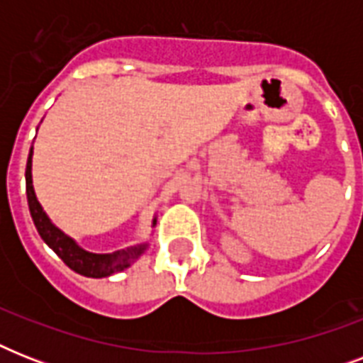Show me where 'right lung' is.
Instances as JSON below:
<instances>
[{
    "mask_svg": "<svg viewBox=\"0 0 363 363\" xmlns=\"http://www.w3.org/2000/svg\"><path fill=\"white\" fill-rule=\"evenodd\" d=\"M31 154H33V148H30V156H28V164H26V194H28L30 215L43 241L47 242L48 247L64 259V264L69 269H73L79 275L101 279V277H109L113 273H118V271H124L125 267H130L131 262L145 252L147 242L137 245V247L124 248V250H116V252L111 254H94L79 247L73 239L67 238L62 230L54 226L35 198L33 181H31ZM152 224H156V220Z\"/></svg>",
    "mask_w": 363,
    "mask_h": 363,
    "instance_id": "obj_1",
    "label": "right lung"
}]
</instances>
